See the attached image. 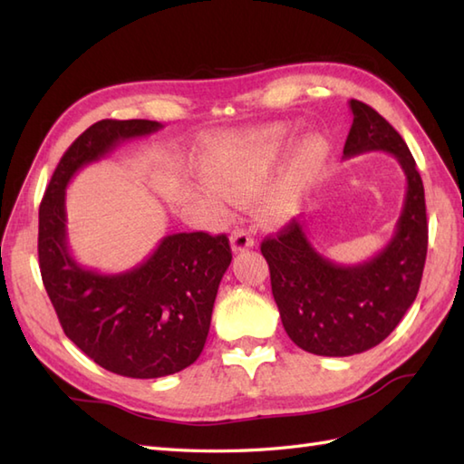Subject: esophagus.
<instances>
[{"label": "esophagus", "instance_id": "esophagus-1", "mask_svg": "<svg viewBox=\"0 0 464 464\" xmlns=\"http://www.w3.org/2000/svg\"><path fill=\"white\" fill-rule=\"evenodd\" d=\"M255 245L253 235L247 229H235L231 233V249L235 253H241L245 249H251Z\"/></svg>", "mask_w": 464, "mask_h": 464}]
</instances>
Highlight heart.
I'll list each match as a JSON object with an SVG mask.
<instances>
[{
    "label": "heart",
    "mask_w": 464,
    "mask_h": 464,
    "mask_svg": "<svg viewBox=\"0 0 464 464\" xmlns=\"http://www.w3.org/2000/svg\"><path fill=\"white\" fill-rule=\"evenodd\" d=\"M293 135L283 125L263 127L257 131L231 135L205 155L203 169L211 183L203 187L205 199L223 207L227 197L241 199L259 191L275 161L289 150ZM327 157L323 137L303 143L291 165L263 193L259 209L267 221H285L297 211L301 199Z\"/></svg>",
    "instance_id": "heart-1"
}]
</instances>
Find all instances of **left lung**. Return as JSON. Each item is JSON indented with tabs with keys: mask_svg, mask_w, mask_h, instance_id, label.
Segmentation results:
<instances>
[{
	"mask_svg": "<svg viewBox=\"0 0 464 464\" xmlns=\"http://www.w3.org/2000/svg\"><path fill=\"white\" fill-rule=\"evenodd\" d=\"M349 107L353 125L343 155L387 151L407 175L392 239L372 259L351 267L314 251L297 219L261 243L285 331L297 347L323 357L369 351L395 331L417 299L429 243L425 187L407 143L367 103L351 100Z\"/></svg>",
	"mask_w": 464,
	"mask_h": 464,
	"instance_id": "8db88e82",
	"label": "left lung"
}]
</instances>
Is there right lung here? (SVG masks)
Instances as JSON below:
<instances>
[{"label": "right lung", "instance_id": "add662e5", "mask_svg": "<svg viewBox=\"0 0 464 464\" xmlns=\"http://www.w3.org/2000/svg\"><path fill=\"white\" fill-rule=\"evenodd\" d=\"M161 123L102 120L69 145L39 205V269L62 329L100 367L131 379L179 372L199 357L231 263L227 235L175 233L131 271L82 267L67 249L65 187L83 165Z\"/></svg>", "mask_w": 464, "mask_h": 464}]
</instances>
